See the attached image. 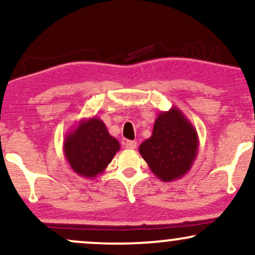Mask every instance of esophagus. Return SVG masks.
I'll list each match as a JSON object with an SVG mask.
<instances>
[{
  "mask_svg": "<svg viewBox=\"0 0 255 255\" xmlns=\"http://www.w3.org/2000/svg\"><path fill=\"white\" fill-rule=\"evenodd\" d=\"M125 145L126 148H128V150H133V148L136 147V141H134V140H127Z\"/></svg>",
  "mask_w": 255,
  "mask_h": 255,
  "instance_id": "34e87169",
  "label": "esophagus"
}]
</instances>
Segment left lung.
<instances>
[{
  "instance_id": "1",
  "label": "left lung",
  "mask_w": 255,
  "mask_h": 255,
  "mask_svg": "<svg viewBox=\"0 0 255 255\" xmlns=\"http://www.w3.org/2000/svg\"><path fill=\"white\" fill-rule=\"evenodd\" d=\"M198 147L194 126L178 108L171 107L158 114L152 135L141 142L139 152L159 180L171 182L191 170Z\"/></svg>"
}]
</instances>
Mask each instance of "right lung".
Wrapping results in <instances>:
<instances>
[{"label":"right lung","instance_id":"obj_1","mask_svg":"<svg viewBox=\"0 0 255 255\" xmlns=\"http://www.w3.org/2000/svg\"><path fill=\"white\" fill-rule=\"evenodd\" d=\"M119 150V140L110 135L104 122L96 116L81 120L63 140L67 162L85 178L103 174Z\"/></svg>","mask_w":255,"mask_h":255}]
</instances>
